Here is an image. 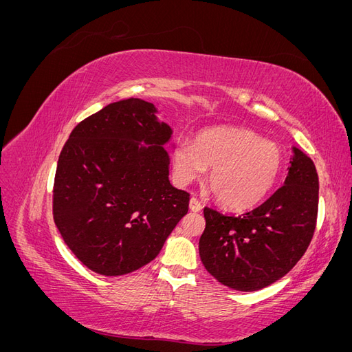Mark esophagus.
<instances>
[{
    "label": "esophagus",
    "instance_id": "esophagus-1",
    "mask_svg": "<svg viewBox=\"0 0 352 352\" xmlns=\"http://www.w3.org/2000/svg\"><path fill=\"white\" fill-rule=\"evenodd\" d=\"M189 208H190V211H195V212H198V211H201V208H202V206H201V202L198 201V198H190V202H189Z\"/></svg>",
    "mask_w": 352,
    "mask_h": 352
}]
</instances>
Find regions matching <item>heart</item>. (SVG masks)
Here are the masks:
<instances>
[{
    "label": "heart",
    "instance_id": "heart-1",
    "mask_svg": "<svg viewBox=\"0 0 352 352\" xmlns=\"http://www.w3.org/2000/svg\"><path fill=\"white\" fill-rule=\"evenodd\" d=\"M283 166L278 144L254 131L233 126L208 127L195 144L180 142L173 154L175 176L182 185L206 173L212 195L230 210H248L270 194Z\"/></svg>",
    "mask_w": 352,
    "mask_h": 352
}]
</instances>
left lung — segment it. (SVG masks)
I'll list each match as a JSON object with an SVG mask.
<instances>
[{
  "label": "left lung",
  "mask_w": 352,
  "mask_h": 352,
  "mask_svg": "<svg viewBox=\"0 0 352 352\" xmlns=\"http://www.w3.org/2000/svg\"><path fill=\"white\" fill-rule=\"evenodd\" d=\"M318 212V175L313 160L294 148L285 185L261 206L241 216L204 208L199 257L207 272L236 291L274 283L301 260Z\"/></svg>",
  "instance_id": "left-lung-1"
}]
</instances>
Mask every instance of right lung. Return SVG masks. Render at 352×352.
Wrapping results in <instances>:
<instances>
[{
    "label": "right lung",
    "instance_id": "add662e5",
    "mask_svg": "<svg viewBox=\"0 0 352 352\" xmlns=\"http://www.w3.org/2000/svg\"><path fill=\"white\" fill-rule=\"evenodd\" d=\"M154 113L144 100L111 102L74 127L60 153L52 216L72 252L98 274L153 261L189 210V194L168 182L162 145L172 129Z\"/></svg>",
    "mask_w": 352,
    "mask_h": 352
}]
</instances>
